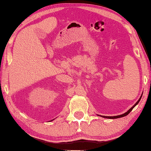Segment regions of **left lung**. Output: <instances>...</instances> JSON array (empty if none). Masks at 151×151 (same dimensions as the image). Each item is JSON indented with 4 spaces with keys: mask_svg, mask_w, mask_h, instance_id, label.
<instances>
[{
    "mask_svg": "<svg viewBox=\"0 0 151 151\" xmlns=\"http://www.w3.org/2000/svg\"><path fill=\"white\" fill-rule=\"evenodd\" d=\"M142 95H143V93L142 94V95H141V97H139V100L137 101L136 102V104H134L133 106L132 107V108H130V109H129V110H128L127 112H125L124 114H121V115H115V116H104V115H98L99 116H101V117H104V118H107V119H117V118H120V117H124V116H126V115H127L128 114H129L130 112L132 111V110H133V108L136 106L139 103V102L140 101V100H141V99H142Z\"/></svg>",
    "mask_w": 151,
    "mask_h": 151,
    "instance_id": "8db88e82",
    "label": "left lung"
}]
</instances>
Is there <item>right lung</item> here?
Returning a JSON list of instances; mask_svg holds the SVG:
<instances>
[{
	"label": "right lung",
	"mask_w": 151,
	"mask_h": 151,
	"mask_svg": "<svg viewBox=\"0 0 151 151\" xmlns=\"http://www.w3.org/2000/svg\"><path fill=\"white\" fill-rule=\"evenodd\" d=\"M53 120H54V119H52V120H51V121H53Z\"/></svg>",
	"instance_id": "add662e5"
}]
</instances>
